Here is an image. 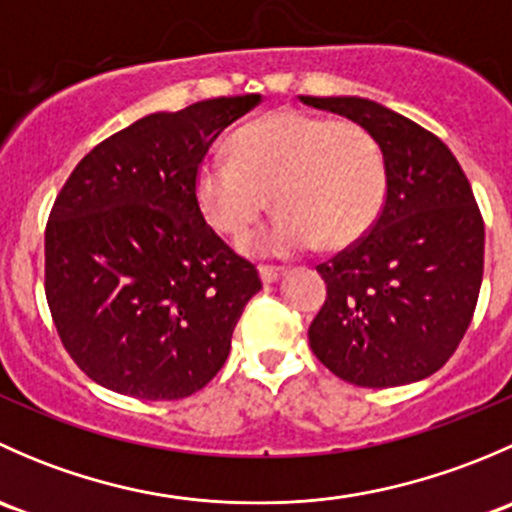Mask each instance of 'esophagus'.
Masks as SVG:
<instances>
[{"label":"esophagus","mask_w":512,"mask_h":512,"mask_svg":"<svg viewBox=\"0 0 512 512\" xmlns=\"http://www.w3.org/2000/svg\"><path fill=\"white\" fill-rule=\"evenodd\" d=\"M282 275H285V272H282L280 267H267V265L260 267V280H262V285H275V282L280 280Z\"/></svg>","instance_id":"obj_1"}]
</instances>
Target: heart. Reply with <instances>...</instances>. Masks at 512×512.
<instances>
[{"instance_id":"1","label":"heart","mask_w":512,"mask_h":512,"mask_svg":"<svg viewBox=\"0 0 512 512\" xmlns=\"http://www.w3.org/2000/svg\"><path fill=\"white\" fill-rule=\"evenodd\" d=\"M389 193L381 143L354 121L277 108L232 136V158H205L193 178L200 215L225 237L245 235L270 195L272 218L247 245L287 257L347 247L379 220Z\"/></svg>"}]
</instances>
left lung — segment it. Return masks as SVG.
Returning <instances> with one entry per match:
<instances>
[{
	"label": "left lung",
	"mask_w": 512,
	"mask_h": 512,
	"mask_svg": "<svg viewBox=\"0 0 512 512\" xmlns=\"http://www.w3.org/2000/svg\"><path fill=\"white\" fill-rule=\"evenodd\" d=\"M299 101L369 128L389 165L376 225L317 267L327 299L309 324V347L354 386L426 379L451 359L476 312L485 230L471 183L441 138L381 103Z\"/></svg>",
	"instance_id": "left-lung-1"
}]
</instances>
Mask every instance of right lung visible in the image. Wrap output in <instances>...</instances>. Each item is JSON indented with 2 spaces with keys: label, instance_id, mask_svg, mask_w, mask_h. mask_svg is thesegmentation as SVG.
Segmentation results:
<instances>
[{
  "label": "right lung",
  "instance_id": "add662e5",
  "mask_svg": "<svg viewBox=\"0 0 512 512\" xmlns=\"http://www.w3.org/2000/svg\"><path fill=\"white\" fill-rule=\"evenodd\" d=\"M260 94L143 116L81 158L46 223V302L71 359L118 394L175 401L230 354L255 265L205 223L193 178Z\"/></svg>",
  "mask_w": 512,
  "mask_h": 512
}]
</instances>
